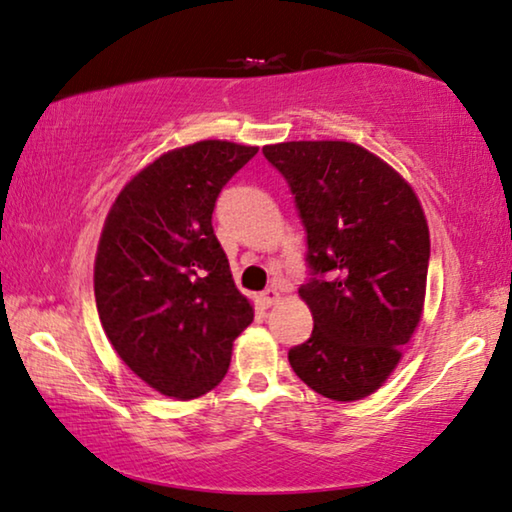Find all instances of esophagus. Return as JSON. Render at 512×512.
Here are the masks:
<instances>
[{
    "label": "esophagus",
    "instance_id": "1",
    "mask_svg": "<svg viewBox=\"0 0 512 512\" xmlns=\"http://www.w3.org/2000/svg\"><path fill=\"white\" fill-rule=\"evenodd\" d=\"M279 290L274 288V286H270V288H265L263 293H261V302L265 304V306H272V304H277L279 302Z\"/></svg>",
    "mask_w": 512,
    "mask_h": 512
}]
</instances>
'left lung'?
I'll list each match as a JSON object with an SVG mask.
<instances>
[{"mask_svg": "<svg viewBox=\"0 0 512 512\" xmlns=\"http://www.w3.org/2000/svg\"><path fill=\"white\" fill-rule=\"evenodd\" d=\"M263 155L286 178L306 231L300 288L313 332L288 361L332 400L382 387L421 320L430 233L410 183L350 141H283Z\"/></svg>", "mask_w": 512, "mask_h": 512, "instance_id": "left-lung-1", "label": "left lung"}]
</instances>
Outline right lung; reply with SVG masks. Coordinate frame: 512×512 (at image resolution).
Returning a JSON list of instances; mask_svg holds the SVG:
<instances>
[{
    "mask_svg": "<svg viewBox=\"0 0 512 512\" xmlns=\"http://www.w3.org/2000/svg\"><path fill=\"white\" fill-rule=\"evenodd\" d=\"M256 153L219 139L164 153L123 187L102 226L93 267L102 329L125 366L164 396L215 389L254 320L212 210Z\"/></svg>",
    "mask_w": 512,
    "mask_h": 512,
    "instance_id": "right-lung-1",
    "label": "right lung"
}]
</instances>
